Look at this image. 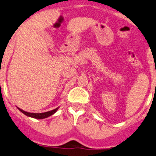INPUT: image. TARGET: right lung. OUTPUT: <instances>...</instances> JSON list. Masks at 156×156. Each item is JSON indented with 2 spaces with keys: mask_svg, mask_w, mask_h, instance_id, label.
<instances>
[{
  "mask_svg": "<svg viewBox=\"0 0 156 156\" xmlns=\"http://www.w3.org/2000/svg\"><path fill=\"white\" fill-rule=\"evenodd\" d=\"M58 108H59V107H57L56 109H53V110L48 111V112H42V113H33V112H26V111L23 110V109L18 108V109H19V110L22 112V113L28 116V117L33 118V119H46V118L49 117V116L52 115L53 114L55 113V112H57L58 109Z\"/></svg>",
  "mask_w": 156,
  "mask_h": 156,
  "instance_id": "1",
  "label": "right lung"
}]
</instances>
